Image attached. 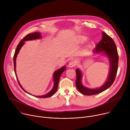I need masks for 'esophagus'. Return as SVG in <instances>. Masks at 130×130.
Listing matches in <instances>:
<instances>
[{"instance_id":"34e87169","label":"esophagus","mask_w":130,"mask_h":130,"mask_svg":"<svg viewBox=\"0 0 130 130\" xmlns=\"http://www.w3.org/2000/svg\"><path fill=\"white\" fill-rule=\"evenodd\" d=\"M76 65V64L75 62H73L71 61V62H70V63L69 64V67H75Z\"/></svg>"}]
</instances>
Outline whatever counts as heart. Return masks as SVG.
Segmentation results:
<instances>
[{"instance_id":"heart-1","label":"heart","mask_w":130,"mask_h":130,"mask_svg":"<svg viewBox=\"0 0 130 130\" xmlns=\"http://www.w3.org/2000/svg\"><path fill=\"white\" fill-rule=\"evenodd\" d=\"M86 40V38H85V37H82L81 38V41H85Z\"/></svg>"}]
</instances>
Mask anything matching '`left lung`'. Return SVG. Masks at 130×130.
Returning <instances> with one entry per match:
<instances>
[{
  "label": "left lung",
  "instance_id": "8db88e82",
  "mask_svg": "<svg viewBox=\"0 0 130 130\" xmlns=\"http://www.w3.org/2000/svg\"><path fill=\"white\" fill-rule=\"evenodd\" d=\"M94 52L95 54L103 52L106 55L109 59L110 69L105 83L96 89L88 88L83 85L81 82L82 74L79 69H76V87L81 94L87 96L98 94L109 88L115 81L118 70L119 57L116 44L113 40L105 32H102V39L96 45Z\"/></svg>",
  "mask_w": 130,
  "mask_h": 130
}]
</instances>
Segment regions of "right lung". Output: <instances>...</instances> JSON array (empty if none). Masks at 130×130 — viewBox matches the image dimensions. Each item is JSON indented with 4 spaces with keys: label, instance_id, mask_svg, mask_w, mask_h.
I'll use <instances>...</instances> for the list:
<instances>
[{
    "label": "right lung",
    "instance_id": "1",
    "mask_svg": "<svg viewBox=\"0 0 130 130\" xmlns=\"http://www.w3.org/2000/svg\"><path fill=\"white\" fill-rule=\"evenodd\" d=\"M42 38V35L41 34L40 32H34V33H30L28 34V35H27L26 36H25L24 38L21 41V42L19 43V44H18L16 50H15V52L14 55V57H13V61H14V71L15 73V75L17 80V81L18 82V84H19L20 87L22 88V89H23L24 91H25V92H26L27 93L31 95L29 92H28L26 90H25L23 87L22 86V85L20 84L19 81H18V80L17 79V76H16V59L17 58V55L19 53V51L20 50V49H21V48L23 47V46L24 45V44H25V42L27 41H30V40H36V39H39ZM66 69V67L65 66H64L63 67H61V68L59 69L58 70L55 71L53 73V81H54V85L53 87L52 88V89L47 93L46 95H44L43 96H34L36 97H38V98H48L52 96H53L55 92L57 91V89H58V85H59V80H60V77L62 75V73ZM34 96V95H33Z\"/></svg>",
    "mask_w": 130,
    "mask_h": 130
}]
</instances>
